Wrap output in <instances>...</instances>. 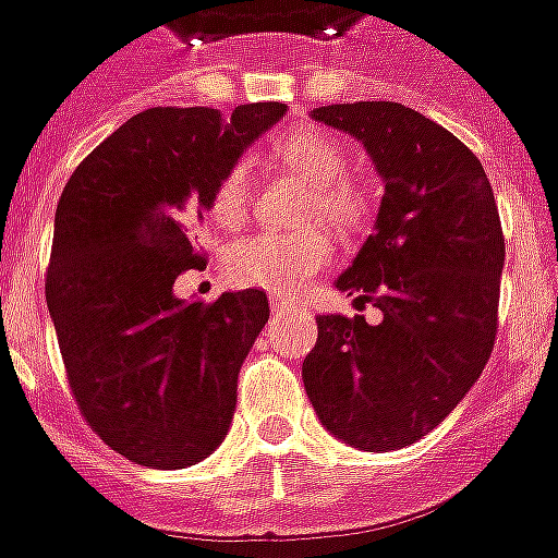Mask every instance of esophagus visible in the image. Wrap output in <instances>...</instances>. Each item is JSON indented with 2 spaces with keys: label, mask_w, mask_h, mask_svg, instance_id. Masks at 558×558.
Returning <instances> with one entry per match:
<instances>
[{
  "label": "esophagus",
  "mask_w": 558,
  "mask_h": 558,
  "mask_svg": "<svg viewBox=\"0 0 558 558\" xmlns=\"http://www.w3.org/2000/svg\"><path fill=\"white\" fill-rule=\"evenodd\" d=\"M268 304H271V314H287V311H290V302H287L283 295H271Z\"/></svg>",
  "instance_id": "obj_1"
}]
</instances>
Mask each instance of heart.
<instances>
[{
    "instance_id": "obj_1",
    "label": "heart",
    "mask_w": 558,
    "mask_h": 558,
    "mask_svg": "<svg viewBox=\"0 0 558 558\" xmlns=\"http://www.w3.org/2000/svg\"><path fill=\"white\" fill-rule=\"evenodd\" d=\"M278 158L316 182L311 215L335 220L340 227L359 223L364 196L350 179V151L326 131L304 128L275 143ZM251 199V172L244 163H232L211 191V215L220 223H235ZM331 259V242L323 230H278L256 227L232 239L223 251V268L235 283L290 295L302 290L319 268Z\"/></svg>"
}]
</instances>
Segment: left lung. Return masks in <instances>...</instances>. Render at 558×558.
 Segmentation results:
<instances>
[{
    "label": "left lung",
    "instance_id": "1",
    "mask_svg": "<svg viewBox=\"0 0 558 558\" xmlns=\"http://www.w3.org/2000/svg\"><path fill=\"white\" fill-rule=\"evenodd\" d=\"M311 116L362 140L386 194L376 230L338 278L383 323L316 316L304 391L338 439L395 451L445 421L490 359L505 266L499 208L481 160L412 107L328 104Z\"/></svg>",
    "mask_w": 558,
    "mask_h": 558
}]
</instances>
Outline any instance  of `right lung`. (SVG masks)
Instances as JSON below:
<instances>
[{"instance_id":"obj_1","label":"right lung","mask_w":558,"mask_h":558,"mask_svg":"<svg viewBox=\"0 0 558 558\" xmlns=\"http://www.w3.org/2000/svg\"><path fill=\"white\" fill-rule=\"evenodd\" d=\"M283 113L278 101L242 104L230 119L151 107L62 191L47 307L83 418L131 463L194 466L230 430L239 371L268 323L266 292L184 302L172 283L206 266L184 230L187 199L211 208L220 175Z\"/></svg>"}]
</instances>
